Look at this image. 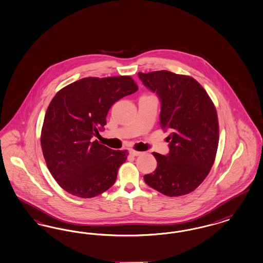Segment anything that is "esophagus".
Returning a JSON list of instances; mask_svg holds the SVG:
<instances>
[{"label":"esophagus","instance_id":"obj_1","mask_svg":"<svg viewBox=\"0 0 263 263\" xmlns=\"http://www.w3.org/2000/svg\"><path fill=\"white\" fill-rule=\"evenodd\" d=\"M129 153H130V155L131 156H133V157H138V156H140L142 153H140V152H137V151H134V149H130L129 151Z\"/></svg>","mask_w":263,"mask_h":263}]
</instances>
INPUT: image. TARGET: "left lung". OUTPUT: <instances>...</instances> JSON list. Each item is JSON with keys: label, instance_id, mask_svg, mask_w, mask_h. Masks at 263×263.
<instances>
[{"label": "left lung", "instance_id": "obj_1", "mask_svg": "<svg viewBox=\"0 0 263 263\" xmlns=\"http://www.w3.org/2000/svg\"><path fill=\"white\" fill-rule=\"evenodd\" d=\"M138 76L160 101L159 124L169 131V153H153L154 173L144 176L149 187L178 197L193 192L210 173L219 141L217 112L210 97L194 78L167 70Z\"/></svg>", "mask_w": 263, "mask_h": 263}]
</instances>
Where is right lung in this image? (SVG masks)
I'll return each mask as SVG.
<instances>
[{
	"label": "right lung",
	"mask_w": 263,
	"mask_h": 263,
	"mask_svg": "<svg viewBox=\"0 0 263 263\" xmlns=\"http://www.w3.org/2000/svg\"><path fill=\"white\" fill-rule=\"evenodd\" d=\"M137 90L130 76L88 77L53 97L44 118L41 146L48 168L63 190L93 198L115 184L127 151H114L91 139L106 124L111 105Z\"/></svg>",
	"instance_id": "add662e5"
}]
</instances>
